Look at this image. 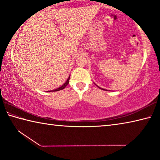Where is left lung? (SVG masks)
<instances>
[{
    "label": "left lung",
    "mask_w": 160,
    "mask_h": 160,
    "mask_svg": "<svg viewBox=\"0 0 160 160\" xmlns=\"http://www.w3.org/2000/svg\"><path fill=\"white\" fill-rule=\"evenodd\" d=\"M97 87H98V88H99V89H102V90H104V89H103V88H99V87L98 85H97Z\"/></svg>",
    "instance_id": "8db88e82"
}]
</instances>
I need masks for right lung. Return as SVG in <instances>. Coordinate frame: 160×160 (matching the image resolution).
<instances>
[{"label":"right lung","instance_id":"obj_1","mask_svg":"<svg viewBox=\"0 0 160 160\" xmlns=\"http://www.w3.org/2000/svg\"><path fill=\"white\" fill-rule=\"evenodd\" d=\"M69 80H70V76L68 77V78L67 79V80H66V82H65L63 85H62L61 87H60V88H57V89H55V90H52L51 92H56V91H59V90H63V89L66 88V87L68 85V83H69ZM48 92H51V91H48Z\"/></svg>","mask_w":160,"mask_h":160}]
</instances>
